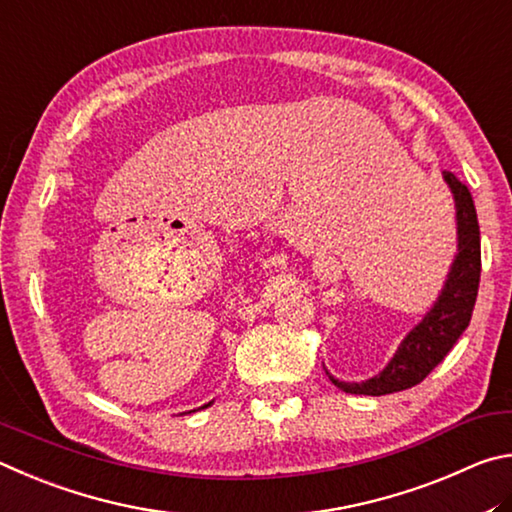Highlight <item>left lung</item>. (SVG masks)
Masks as SVG:
<instances>
[{"label":"left lung","instance_id":"8db88e82","mask_svg":"<svg viewBox=\"0 0 512 512\" xmlns=\"http://www.w3.org/2000/svg\"><path fill=\"white\" fill-rule=\"evenodd\" d=\"M443 179L450 188L456 211V254L438 299L405 335L389 364L373 378L364 382H342L324 366L337 389L355 393V396H387V393L416 387L434 371V366L445 360L456 339L468 328L481 276L479 220L468 186L461 184L450 170H445Z\"/></svg>","mask_w":512,"mask_h":512}]
</instances>
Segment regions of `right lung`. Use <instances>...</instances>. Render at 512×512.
I'll return each instance as SVG.
<instances>
[{"label": "right lung", "instance_id": "right-lung-1", "mask_svg": "<svg viewBox=\"0 0 512 512\" xmlns=\"http://www.w3.org/2000/svg\"><path fill=\"white\" fill-rule=\"evenodd\" d=\"M206 407H211V402H206V405H202L200 409H206Z\"/></svg>", "mask_w": 512, "mask_h": 512}]
</instances>
